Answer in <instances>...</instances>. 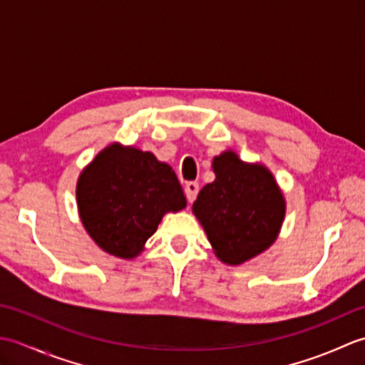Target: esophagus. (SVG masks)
Listing matches in <instances>:
<instances>
[{
    "instance_id": "1",
    "label": "esophagus",
    "mask_w": 365,
    "mask_h": 365,
    "mask_svg": "<svg viewBox=\"0 0 365 365\" xmlns=\"http://www.w3.org/2000/svg\"><path fill=\"white\" fill-rule=\"evenodd\" d=\"M199 192V185L196 182H188L185 185V196H187L188 202H195Z\"/></svg>"
}]
</instances>
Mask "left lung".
I'll use <instances>...</instances> for the list:
<instances>
[{
    "label": "left lung",
    "instance_id": "1",
    "mask_svg": "<svg viewBox=\"0 0 365 365\" xmlns=\"http://www.w3.org/2000/svg\"><path fill=\"white\" fill-rule=\"evenodd\" d=\"M215 180L200 190L192 213L215 255L242 265L276 242L285 216L284 192L262 163H246L234 150L216 155Z\"/></svg>",
    "mask_w": 365,
    "mask_h": 365
}]
</instances>
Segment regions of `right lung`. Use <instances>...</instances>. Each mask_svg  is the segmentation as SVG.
Returning <instances> with one entry per match:
<instances>
[{"mask_svg":"<svg viewBox=\"0 0 365 365\" xmlns=\"http://www.w3.org/2000/svg\"><path fill=\"white\" fill-rule=\"evenodd\" d=\"M76 205L100 250L131 260L144 251L163 216L183 210L187 199L168 163L135 145L113 143L81 170Z\"/></svg>","mask_w":365,"mask_h":365,"instance_id":"right-lung-1","label":"right lung"}]
</instances>
